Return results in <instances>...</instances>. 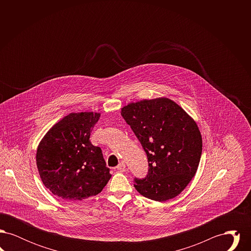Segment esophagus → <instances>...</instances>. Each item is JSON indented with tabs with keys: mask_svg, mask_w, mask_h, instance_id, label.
I'll list each match as a JSON object with an SVG mask.
<instances>
[{
	"mask_svg": "<svg viewBox=\"0 0 251 251\" xmlns=\"http://www.w3.org/2000/svg\"><path fill=\"white\" fill-rule=\"evenodd\" d=\"M117 169L120 171V172H124L125 170H126V165H125V163L124 162H121L120 165L117 167Z\"/></svg>",
	"mask_w": 251,
	"mask_h": 251,
	"instance_id": "obj_1",
	"label": "esophagus"
}]
</instances>
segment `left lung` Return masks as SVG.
<instances>
[{
    "label": "left lung",
    "mask_w": 251,
    "mask_h": 251,
    "mask_svg": "<svg viewBox=\"0 0 251 251\" xmlns=\"http://www.w3.org/2000/svg\"><path fill=\"white\" fill-rule=\"evenodd\" d=\"M121 116L140 141L149 173L134 179L142 196L166 201L184 190L195 176L202 152V137L196 121L168 98L145 99L121 108Z\"/></svg>",
    "instance_id": "obj_1"
}]
</instances>
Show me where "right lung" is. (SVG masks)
Instances as JSON below:
<instances>
[{"label": "right lung", "mask_w": 251, "mask_h": 251, "mask_svg": "<svg viewBox=\"0 0 251 251\" xmlns=\"http://www.w3.org/2000/svg\"><path fill=\"white\" fill-rule=\"evenodd\" d=\"M100 117L97 112L71 113L43 136L36 151V167L43 184L68 201L96 196L111 178L100 147L90 133Z\"/></svg>", "instance_id": "right-lung-1"}]
</instances>
